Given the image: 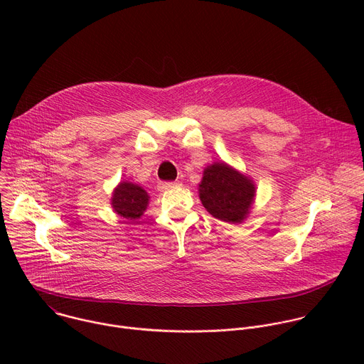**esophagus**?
Listing matches in <instances>:
<instances>
[{
    "mask_svg": "<svg viewBox=\"0 0 364 364\" xmlns=\"http://www.w3.org/2000/svg\"><path fill=\"white\" fill-rule=\"evenodd\" d=\"M178 186H180L178 181H164V183L159 184V190L160 191H167V190H171V188L178 187Z\"/></svg>",
    "mask_w": 364,
    "mask_h": 364,
    "instance_id": "1",
    "label": "esophagus"
}]
</instances>
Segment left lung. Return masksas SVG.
<instances>
[{"instance_id": "obj_1", "label": "left lung", "mask_w": 364, "mask_h": 364, "mask_svg": "<svg viewBox=\"0 0 364 364\" xmlns=\"http://www.w3.org/2000/svg\"><path fill=\"white\" fill-rule=\"evenodd\" d=\"M255 191L253 181L226 163H215L204 168L198 184V196L205 210L229 223H240L246 219Z\"/></svg>"}]
</instances>
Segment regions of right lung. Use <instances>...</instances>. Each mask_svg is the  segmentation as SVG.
<instances>
[{"label":"right lung","instance_id":"right-lung-1","mask_svg":"<svg viewBox=\"0 0 364 364\" xmlns=\"http://www.w3.org/2000/svg\"><path fill=\"white\" fill-rule=\"evenodd\" d=\"M149 196L138 184L122 181L114 190L111 204L114 212L124 219L135 220L141 218L148 205Z\"/></svg>","mask_w":364,"mask_h":364}]
</instances>
